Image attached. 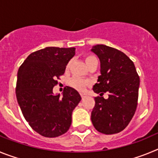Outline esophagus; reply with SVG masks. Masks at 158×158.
Segmentation results:
<instances>
[{
    "label": "esophagus",
    "mask_w": 158,
    "mask_h": 158,
    "mask_svg": "<svg viewBox=\"0 0 158 158\" xmlns=\"http://www.w3.org/2000/svg\"><path fill=\"white\" fill-rule=\"evenodd\" d=\"M81 98L82 99H85L86 97V96H87V95L85 94V93H81Z\"/></svg>",
    "instance_id": "obj_1"
}]
</instances>
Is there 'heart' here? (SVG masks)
<instances>
[{"label":"heart","instance_id":"heart-1","mask_svg":"<svg viewBox=\"0 0 158 158\" xmlns=\"http://www.w3.org/2000/svg\"><path fill=\"white\" fill-rule=\"evenodd\" d=\"M94 60H97L96 58V57L94 56H88L85 58V62L86 64L90 63L91 62L94 61ZM69 66H70V62L67 64L66 69H69ZM69 85H70L72 87H73L74 89H77L79 91H83L84 89H85V87L89 85H90V81L87 79H84V78L81 77H73L72 79H70L69 81Z\"/></svg>","mask_w":158,"mask_h":158}]
</instances>
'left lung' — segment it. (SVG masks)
I'll return each instance as SVG.
<instances>
[{
	"instance_id": "8db88e82",
	"label": "left lung",
	"mask_w": 158,
	"mask_h": 158,
	"mask_svg": "<svg viewBox=\"0 0 158 158\" xmlns=\"http://www.w3.org/2000/svg\"><path fill=\"white\" fill-rule=\"evenodd\" d=\"M91 51L100 62V75L93 88L100 96L95 97L92 123L102 134L118 133L135 115L140 79L134 62L122 51L102 44L93 46ZM104 92L109 93L107 99L102 96Z\"/></svg>"
}]
</instances>
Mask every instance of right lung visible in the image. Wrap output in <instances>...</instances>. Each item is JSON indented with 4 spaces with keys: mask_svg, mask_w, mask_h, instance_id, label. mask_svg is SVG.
I'll return each instance as SVG.
<instances>
[{
    "mask_svg": "<svg viewBox=\"0 0 158 158\" xmlns=\"http://www.w3.org/2000/svg\"><path fill=\"white\" fill-rule=\"evenodd\" d=\"M75 48L46 47L25 59L17 73L16 95L23 117L31 127L47 138L69 129L72 112L81 100L76 89L66 86L62 96L54 95L56 79L64 74Z\"/></svg>",
    "mask_w": 158,
    "mask_h": 158,
    "instance_id": "right-lung-1",
    "label": "right lung"
}]
</instances>
